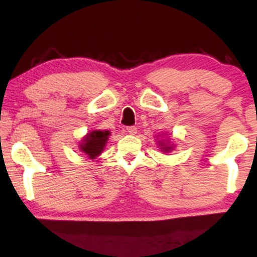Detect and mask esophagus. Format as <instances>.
I'll return each instance as SVG.
<instances>
[{
	"label": "esophagus",
	"mask_w": 257,
	"mask_h": 257,
	"mask_svg": "<svg viewBox=\"0 0 257 257\" xmlns=\"http://www.w3.org/2000/svg\"><path fill=\"white\" fill-rule=\"evenodd\" d=\"M126 132H128L129 134L134 135V134H137V133H138V128H137V126H134V125L128 126V128H126Z\"/></svg>",
	"instance_id": "34e87169"
}]
</instances>
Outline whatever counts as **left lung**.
Here are the masks:
<instances>
[{
  "label": "left lung",
  "mask_w": 257,
  "mask_h": 257,
  "mask_svg": "<svg viewBox=\"0 0 257 257\" xmlns=\"http://www.w3.org/2000/svg\"><path fill=\"white\" fill-rule=\"evenodd\" d=\"M161 143H162V141H161ZM161 145L163 146V147H162V149H163V152H168V151H170V150H172V147H170V146H164V144H161Z\"/></svg>",
  "instance_id": "8db88e82"
}]
</instances>
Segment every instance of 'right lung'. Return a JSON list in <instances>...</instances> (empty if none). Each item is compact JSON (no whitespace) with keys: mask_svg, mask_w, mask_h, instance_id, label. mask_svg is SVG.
<instances>
[{"mask_svg":"<svg viewBox=\"0 0 257 257\" xmlns=\"http://www.w3.org/2000/svg\"><path fill=\"white\" fill-rule=\"evenodd\" d=\"M110 132L108 131H94L89 133L83 139V143L81 145V150L89 158H95L104 150L106 141H107Z\"/></svg>","mask_w":257,"mask_h":257,"instance_id":"right-lung-1","label":"right lung"}]
</instances>
